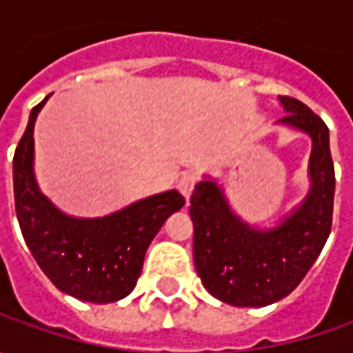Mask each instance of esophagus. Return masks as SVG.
<instances>
[{
    "label": "esophagus",
    "mask_w": 353,
    "mask_h": 353,
    "mask_svg": "<svg viewBox=\"0 0 353 353\" xmlns=\"http://www.w3.org/2000/svg\"><path fill=\"white\" fill-rule=\"evenodd\" d=\"M194 184H196V176L190 174V172H184L183 176L179 179V183H176V188H179L181 194L188 200L190 194H192V190H194Z\"/></svg>",
    "instance_id": "obj_1"
}]
</instances>
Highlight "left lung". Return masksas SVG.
<instances>
[{"label":"left lung","instance_id":"left-lung-1","mask_svg":"<svg viewBox=\"0 0 353 353\" xmlns=\"http://www.w3.org/2000/svg\"><path fill=\"white\" fill-rule=\"evenodd\" d=\"M287 116L277 123L310 137L308 192L275 225L245 222L222 184L204 176L190 196L194 265L204 289L232 306L259 308L291 294L316 261L332 228L334 163L326 123L305 103L279 96Z\"/></svg>","mask_w":353,"mask_h":353}]
</instances>
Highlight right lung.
<instances>
[{"mask_svg": "<svg viewBox=\"0 0 353 353\" xmlns=\"http://www.w3.org/2000/svg\"><path fill=\"white\" fill-rule=\"evenodd\" d=\"M47 98L34 105L13 157L15 212L27 248L59 291L108 305L135 289L149 243L170 214L184 206L179 190L131 202L121 210L78 218L47 198L34 176V121Z\"/></svg>", "mask_w": 353, "mask_h": 353, "instance_id": "right-lung-1", "label": "right lung"}]
</instances>
